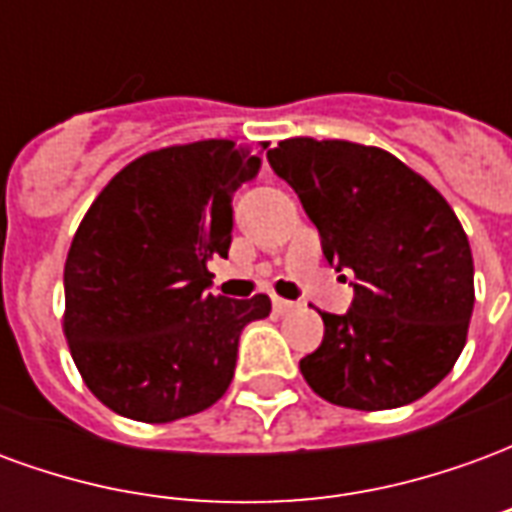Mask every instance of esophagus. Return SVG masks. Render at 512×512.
Here are the masks:
<instances>
[{
    "instance_id": "1",
    "label": "esophagus",
    "mask_w": 512,
    "mask_h": 512,
    "mask_svg": "<svg viewBox=\"0 0 512 512\" xmlns=\"http://www.w3.org/2000/svg\"><path fill=\"white\" fill-rule=\"evenodd\" d=\"M271 304H274V312H277V315H285V312L296 310V301L279 299V296H274V299H271Z\"/></svg>"
}]
</instances>
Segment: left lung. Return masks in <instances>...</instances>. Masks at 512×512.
<instances>
[{"label": "left lung", "mask_w": 512, "mask_h": 512, "mask_svg": "<svg viewBox=\"0 0 512 512\" xmlns=\"http://www.w3.org/2000/svg\"><path fill=\"white\" fill-rule=\"evenodd\" d=\"M268 164L299 194L323 255L354 271V304L321 312L299 362L334 406L384 411L428 395L458 362L474 310L469 238L450 202L381 147L293 136Z\"/></svg>", "instance_id": "obj_1"}]
</instances>
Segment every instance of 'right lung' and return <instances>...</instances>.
<instances>
[{"label":"right lung","instance_id":"right-lung-1","mask_svg":"<svg viewBox=\"0 0 512 512\" xmlns=\"http://www.w3.org/2000/svg\"><path fill=\"white\" fill-rule=\"evenodd\" d=\"M233 139L169 145L134 158L84 213L65 260L62 334L84 384L136 422L200 414L233 381L238 337L271 299L208 293L227 257L233 194L260 167Z\"/></svg>","mask_w":512,"mask_h":512}]
</instances>
